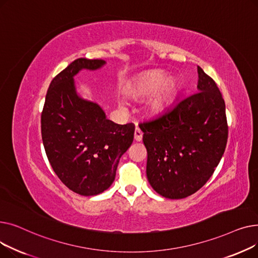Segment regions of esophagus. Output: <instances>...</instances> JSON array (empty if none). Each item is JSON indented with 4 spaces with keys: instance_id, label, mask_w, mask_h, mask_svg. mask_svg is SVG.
Listing matches in <instances>:
<instances>
[{
    "instance_id": "obj_1",
    "label": "esophagus",
    "mask_w": 258,
    "mask_h": 258,
    "mask_svg": "<svg viewBox=\"0 0 258 258\" xmlns=\"http://www.w3.org/2000/svg\"><path fill=\"white\" fill-rule=\"evenodd\" d=\"M135 140L140 142L142 140V137H143V133L141 132V130L139 127H136V130H135Z\"/></svg>"
}]
</instances>
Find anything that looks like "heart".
I'll return each mask as SVG.
<instances>
[{
	"label": "heart",
	"mask_w": 258,
	"mask_h": 258,
	"mask_svg": "<svg viewBox=\"0 0 258 258\" xmlns=\"http://www.w3.org/2000/svg\"><path fill=\"white\" fill-rule=\"evenodd\" d=\"M163 71H152L135 79L127 87L131 97L142 100L151 96L148 108L158 113L172 101L178 92V81L174 78H167Z\"/></svg>",
	"instance_id": "obj_1"
}]
</instances>
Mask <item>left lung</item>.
Here are the masks:
<instances>
[{
	"label": "left lung",
	"mask_w": 258,
	"mask_h": 258,
	"mask_svg": "<svg viewBox=\"0 0 258 258\" xmlns=\"http://www.w3.org/2000/svg\"><path fill=\"white\" fill-rule=\"evenodd\" d=\"M198 73L199 92L139 124L147 151V180L167 199H184L204 186L219 165L228 140L222 94L201 67Z\"/></svg>",
	"instance_id": "1"
}]
</instances>
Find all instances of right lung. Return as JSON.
Listing matches in <instances>:
<instances>
[{
    "label": "right lung",
    "mask_w": 258,
    "mask_h": 258,
    "mask_svg": "<svg viewBox=\"0 0 258 258\" xmlns=\"http://www.w3.org/2000/svg\"><path fill=\"white\" fill-rule=\"evenodd\" d=\"M104 63L88 58L72 61L52 79L40 117L43 144L54 172L70 190L86 197L112 185L119 160L134 140L133 123H114L97 103L76 93L73 77Z\"/></svg>",
    "instance_id": "1"
}]
</instances>
